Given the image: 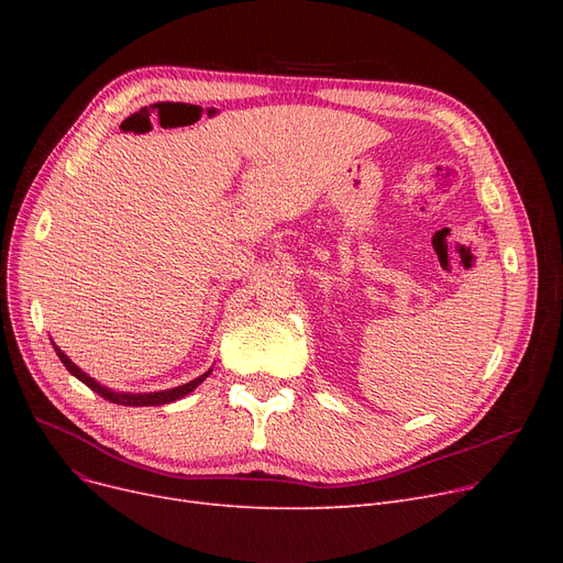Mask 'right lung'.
Masks as SVG:
<instances>
[{
  "label": "right lung",
  "mask_w": 563,
  "mask_h": 563,
  "mask_svg": "<svg viewBox=\"0 0 563 563\" xmlns=\"http://www.w3.org/2000/svg\"><path fill=\"white\" fill-rule=\"evenodd\" d=\"M52 346H54V351H56V356L62 358V363L66 365V369L73 374V376H77L84 386H88L91 388L93 393H98L100 397H104L107 401H111V404H118V406H162V404H170V401H175V399H183L185 395H189L191 390H196L200 383L210 376V372H205V374H200L198 378H194V380H189V383H185V386H177V388H170V390H159V393H141V395H132V393H113V390H109V388H104V386H100V383L96 380V378H91L88 376L86 372H81L68 356L66 353L58 349L54 342H52Z\"/></svg>",
  "instance_id": "1"
}]
</instances>
